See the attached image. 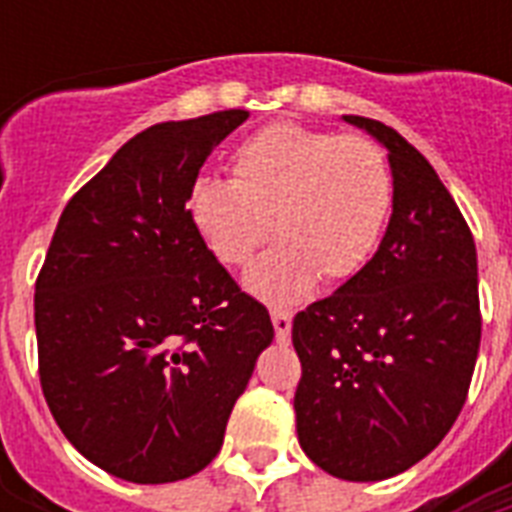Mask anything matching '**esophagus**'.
Masks as SVG:
<instances>
[{"instance_id": "1", "label": "esophagus", "mask_w": 512, "mask_h": 512, "mask_svg": "<svg viewBox=\"0 0 512 512\" xmlns=\"http://www.w3.org/2000/svg\"><path fill=\"white\" fill-rule=\"evenodd\" d=\"M271 319H273V329H276V340H279L281 345H287L289 332H292V313L273 308Z\"/></svg>"}]
</instances>
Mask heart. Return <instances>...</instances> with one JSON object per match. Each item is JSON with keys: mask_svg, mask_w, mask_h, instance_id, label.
<instances>
[{"mask_svg": "<svg viewBox=\"0 0 512 512\" xmlns=\"http://www.w3.org/2000/svg\"><path fill=\"white\" fill-rule=\"evenodd\" d=\"M233 180L199 177L188 191V215L207 249L228 268L247 265V287L287 305L324 284L364 271L380 244L393 175L382 148L361 135H337L300 124H271L249 135L231 159Z\"/></svg>", "mask_w": 512, "mask_h": 512, "instance_id": "heart-1", "label": "heart"}]
</instances>
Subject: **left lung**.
I'll use <instances>...</instances> for the list:
<instances>
[{
  "instance_id": "8db88e82",
  "label": "left lung",
  "mask_w": 512,
  "mask_h": 512,
  "mask_svg": "<svg viewBox=\"0 0 512 512\" xmlns=\"http://www.w3.org/2000/svg\"><path fill=\"white\" fill-rule=\"evenodd\" d=\"M345 122L388 148L393 215L364 271L295 316L297 438L329 476L382 481L433 452L462 412L481 345L478 260L428 159L388 124Z\"/></svg>"
}]
</instances>
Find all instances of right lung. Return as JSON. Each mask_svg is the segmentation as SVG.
<instances>
[{
    "label": "right lung",
    "mask_w": 512,
    "mask_h": 512,
    "mask_svg": "<svg viewBox=\"0 0 512 512\" xmlns=\"http://www.w3.org/2000/svg\"><path fill=\"white\" fill-rule=\"evenodd\" d=\"M247 111L162 122L71 196L36 276L39 380L63 436L132 484L199 473L260 350L263 303L241 292L188 215L207 156Z\"/></svg>",
    "instance_id": "obj_1"
}]
</instances>
